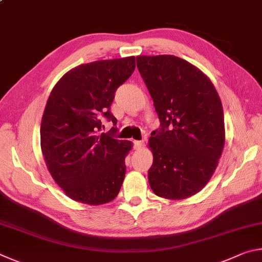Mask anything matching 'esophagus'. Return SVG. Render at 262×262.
Instances as JSON below:
<instances>
[{"label": "esophagus", "mask_w": 262, "mask_h": 262, "mask_svg": "<svg viewBox=\"0 0 262 262\" xmlns=\"http://www.w3.org/2000/svg\"><path fill=\"white\" fill-rule=\"evenodd\" d=\"M143 145H144V142L143 141H134V149L139 150V149H141L142 147H143Z\"/></svg>", "instance_id": "esophagus-1"}]
</instances>
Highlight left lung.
<instances>
[{
  "label": "left lung",
  "mask_w": 262,
  "mask_h": 262,
  "mask_svg": "<svg viewBox=\"0 0 262 262\" xmlns=\"http://www.w3.org/2000/svg\"><path fill=\"white\" fill-rule=\"evenodd\" d=\"M136 64L161 121L149 139L150 187L168 200L187 199L210 180L223 151L220 96L200 69L178 56L140 55Z\"/></svg>",
  "instance_id": "1"
}]
</instances>
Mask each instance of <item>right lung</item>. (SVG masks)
Masks as SVG:
<instances>
[{
  "instance_id": "right-lung-1",
  "label": "right lung",
  "mask_w": 262,
  "mask_h": 262,
  "mask_svg": "<svg viewBox=\"0 0 262 262\" xmlns=\"http://www.w3.org/2000/svg\"><path fill=\"white\" fill-rule=\"evenodd\" d=\"M135 57L100 60L69 70L53 88L43 111L40 145L55 183L75 201L98 206L117 196L125 179L130 141L101 133L117 89L130 77Z\"/></svg>"
}]
</instances>
